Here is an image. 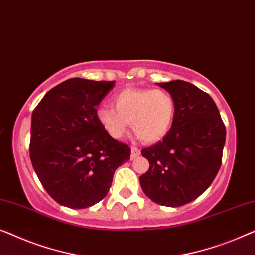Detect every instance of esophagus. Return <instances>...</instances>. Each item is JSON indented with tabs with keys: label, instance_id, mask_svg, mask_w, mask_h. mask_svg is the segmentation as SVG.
<instances>
[{
	"label": "esophagus",
	"instance_id": "1",
	"mask_svg": "<svg viewBox=\"0 0 255 255\" xmlns=\"http://www.w3.org/2000/svg\"><path fill=\"white\" fill-rule=\"evenodd\" d=\"M140 155V149L136 148V147H131V160H133V158L138 157Z\"/></svg>",
	"mask_w": 255,
	"mask_h": 255
}]
</instances>
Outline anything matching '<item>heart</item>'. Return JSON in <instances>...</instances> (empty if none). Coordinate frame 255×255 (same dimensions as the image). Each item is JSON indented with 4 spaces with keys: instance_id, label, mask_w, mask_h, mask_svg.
Here are the masks:
<instances>
[{
    "instance_id": "b5f03b06",
    "label": "heart",
    "mask_w": 255,
    "mask_h": 255,
    "mask_svg": "<svg viewBox=\"0 0 255 255\" xmlns=\"http://www.w3.org/2000/svg\"><path fill=\"white\" fill-rule=\"evenodd\" d=\"M112 102L114 108L99 107L95 116L114 139H121L131 124L143 142H157L168 134L175 120V99L163 90L125 88L114 95Z\"/></svg>"
}]
</instances>
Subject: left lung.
I'll list each match as a JSON object with an SVG mask.
<instances>
[{"label":"left lung","mask_w":255,"mask_h":255,"mask_svg":"<svg viewBox=\"0 0 255 255\" xmlns=\"http://www.w3.org/2000/svg\"><path fill=\"white\" fill-rule=\"evenodd\" d=\"M176 103L172 127L163 140L143 148L149 169L140 185L155 204L179 207L193 201L220 170L226 127L210 95L184 80L158 83Z\"/></svg>","instance_id":"8db88e82"}]
</instances>
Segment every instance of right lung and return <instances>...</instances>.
Instances as JSON below:
<instances>
[{"mask_svg": "<svg viewBox=\"0 0 255 255\" xmlns=\"http://www.w3.org/2000/svg\"><path fill=\"white\" fill-rule=\"evenodd\" d=\"M115 82L71 78L47 92L31 120L29 157L55 201L82 209L101 201L131 149L113 139L95 116Z\"/></svg>", "mask_w": 255, "mask_h": 255, "instance_id": "add662e5", "label": "right lung"}]
</instances>
